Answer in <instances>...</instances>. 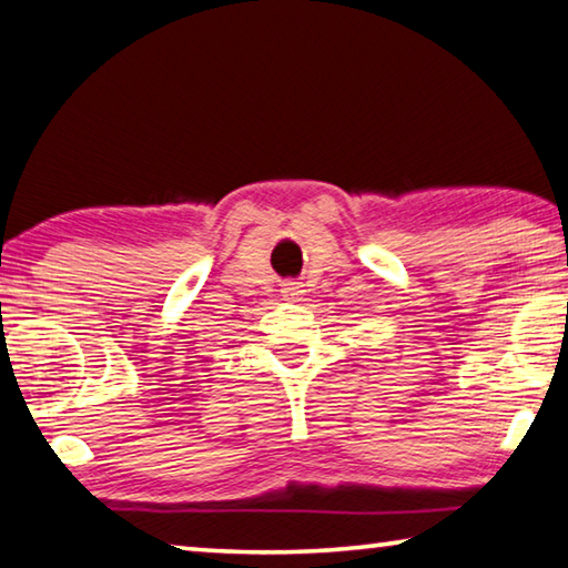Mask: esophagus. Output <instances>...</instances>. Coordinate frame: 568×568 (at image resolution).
Listing matches in <instances>:
<instances>
[{
	"label": "esophagus",
	"mask_w": 568,
	"mask_h": 568,
	"mask_svg": "<svg viewBox=\"0 0 568 568\" xmlns=\"http://www.w3.org/2000/svg\"><path fill=\"white\" fill-rule=\"evenodd\" d=\"M281 293H283V298H287V301H298V295H303V285L287 281V283L281 285Z\"/></svg>",
	"instance_id": "34e87169"
}]
</instances>
